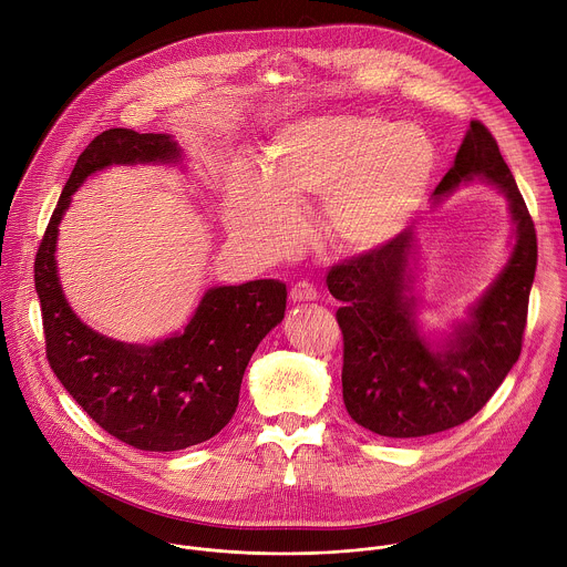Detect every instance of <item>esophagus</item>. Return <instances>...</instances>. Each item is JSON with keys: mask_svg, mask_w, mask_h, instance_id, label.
Masks as SVG:
<instances>
[{"mask_svg": "<svg viewBox=\"0 0 567 567\" xmlns=\"http://www.w3.org/2000/svg\"><path fill=\"white\" fill-rule=\"evenodd\" d=\"M289 298H291L293 302H307V300H316V298H318V291H316V287H313L311 282L302 280V282H296V285L291 287Z\"/></svg>", "mask_w": 567, "mask_h": 567, "instance_id": "esophagus-1", "label": "esophagus"}]
</instances>
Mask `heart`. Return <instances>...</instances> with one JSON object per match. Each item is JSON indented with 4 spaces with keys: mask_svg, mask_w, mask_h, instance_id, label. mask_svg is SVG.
I'll list each match as a JSON object with an SVG mask.
<instances>
[{
    "mask_svg": "<svg viewBox=\"0 0 567 567\" xmlns=\"http://www.w3.org/2000/svg\"><path fill=\"white\" fill-rule=\"evenodd\" d=\"M436 146L416 126L379 115H311L285 124L265 168L245 157L225 173V214L234 236L267 256L302 238L293 207L327 200L329 236L364 251L392 240L421 205Z\"/></svg>",
    "mask_w": 567,
    "mask_h": 567,
    "instance_id": "obj_1",
    "label": "heart"
}]
</instances>
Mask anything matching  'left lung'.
<instances>
[{
  "label": "left lung",
  "instance_id": "8db88e82",
  "mask_svg": "<svg viewBox=\"0 0 567 567\" xmlns=\"http://www.w3.org/2000/svg\"><path fill=\"white\" fill-rule=\"evenodd\" d=\"M483 177L509 200L514 249L489 289L470 309L443 349L416 327L410 291L414 234L403 231L329 269L327 287L342 307V401L364 430L388 439H416L470 421L501 388L520 355L529 289L536 271V231L496 140L478 120L436 186L441 203L463 182Z\"/></svg>",
  "mask_w": 567,
  "mask_h": 567
}]
</instances>
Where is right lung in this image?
Segmentation results:
<instances>
[{
  "mask_svg": "<svg viewBox=\"0 0 567 567\" xmlns=\"http://www.w3.org/2000/svg\"><path fill=\"white\" fill-rule=\"evenodd\" d=\"M171 135L109 128L78 157L35 256L47 358L75 403L111 436L175 452L214 439L236 414L245 369L260 340L285 318L287 285L251 280L214 287L182 333L155 344L111 340L69 307L55 267L58 227L82 182L111 164L177 162Z\"/></svg>",
  "mask_w": 567,
  "mask_h": 567,
  "instance_id": "obj_1",
  "label": "right lung"
}]
</instances>
